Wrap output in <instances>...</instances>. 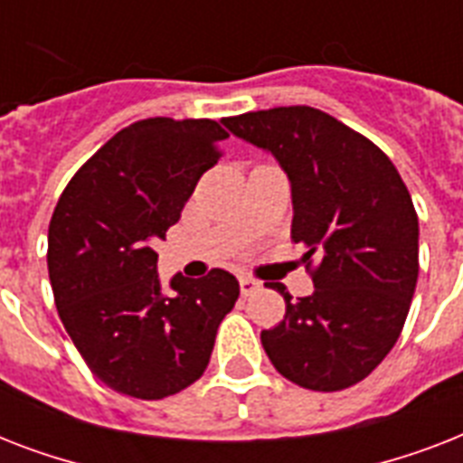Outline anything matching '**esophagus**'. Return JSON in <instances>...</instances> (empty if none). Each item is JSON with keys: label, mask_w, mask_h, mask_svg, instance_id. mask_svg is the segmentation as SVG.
<instances>
[{"label": "esophagus", "mask_w": 463, "mask_h": 463, "mask_svg": "<svg viewBox=\"0 0 463 463\" xmlns=\"http://www.w3.org/2000/svg\"><path fill=\"white\" fill-rule=\"evenodd\" d=\"M260 288L261 283L250 279V276H242V279H240V293H242V296H252V293H257Z\"/></svg>", "instance_id": "34e87169"}]
</instances>
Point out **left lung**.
<instances>
[{"mask_svg":"<svg viewBox=\"0 0 463 463\" xmlns=\"http://www.w3.org/2000/svg\"><path fill=\"white\" fill-rule=\"evenodd\" d=\"M235 137L264 148L290 180L293 228L312 260L315 293L293 300L261 331L269 360L312 392L365 380L402 334L418 281V216L384 151L326 112L290 105L225 118Z\"/></svg>","mask_w":463,"mask_h":463,"instance_id":"left-lung-1","label":"left lung"}]
</instances>
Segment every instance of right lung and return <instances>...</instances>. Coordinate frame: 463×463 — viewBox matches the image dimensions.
<instances>
[{
    "mask_svg": "<svg viewBox=\"0 0 463 463\" xmlns=\"http://www.w3.org/2000/svg\"><path fill=\"white\" fill-rule=\"evenodd\" d=\"M223 139L213 119L134 122L79 167L54 206V305L86 365L119 394L154 402L194 384L235 307L240 283L223 269L196 281L175 274L165 293L154 250Z\"/></svg>",
    "mask_w": 463,
    "mask_h": 463,
    "instance_id": "1",
    "label": "right lung"
}]
</instances>
